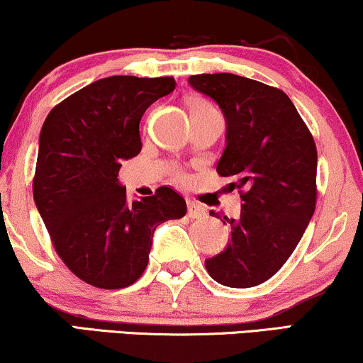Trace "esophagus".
I'll return each instance as SVG.
<instances>
[{
  "mask_svg": "<svg viewBox=\"0 0 363 363\" xmlns=\"http://www.w3.org/2000/svg\"><path fill=\"white\" fill-rule=\"evenodd\" d=\"M189 217L190 218H202L205 217V208L196 205L195 202H189Z\"/></svg>",
  "mask_w": 363,
  "mask_h": 363,
  "instance_id": "34e87169",
  "label": "esophagus"
}]
</instances>
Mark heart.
I'll use <instances>...</instances> for the list:
<instances>
[{"label": "heart", "mask_w": 363, "mask_h": 363, "mask_svg": "<svg viewBox=\"0 0 363 363\" xmlns=\"http://www.w3.org/2000/svg\"><path fill=\"white\" fill-rule=\"evenodd\" d=\"M189 109H190V114L191 118H195V116H202V114H207V113H212V111H216L212 107V104H208L207 101L203 99H199V97H194V99H190L189 102ZM178 180H182V174H177Z\"/></svg>", "instance_id": "heart-1"}]
</instances>
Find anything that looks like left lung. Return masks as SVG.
Listing matches in <instances>:
<instances>
[{"label": "left lung", "instance_id": "obj_1", "mask_svg": "<svg viewBox=\"0 0 363 363\" xmlns=\"http://www.w3.org/2000/svg\"><path fill=\"white\" fill-rule=\"evenodd\" d=\"M190 86L213 99L227 123L217 163L242 199L240 218H225L230 240L205 261L229 288H252L283 267L316 205V145L283 91L235 74L190 75ZM218 217V213L210 212Z\"/></svg>", "mask_w": 363, "mask_h": 363}]
</instances>
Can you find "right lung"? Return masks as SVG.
Returning <instances> with one entry per match:
<instances>
[{
	"label": "right lung",
	"instance_id": "obj_1",
	"mask_svg": "<svg viewBox=\"0 0 363 363\" xmlns=\"http://www.w3.org/2000/svg\"><path fill=\"white\" fill-rule=\"evenodd\" d=\"M174 86L173 77L96 80L53 107L42 126L35 205L58 257L96 288L136 283L156 227L186 213L183 196L168 186L128 202L118 178L123 161L140 155L145 111Z\"/></svg>",
	"mask_w": 363,
	"mask_h": 363
}]
</instances>
